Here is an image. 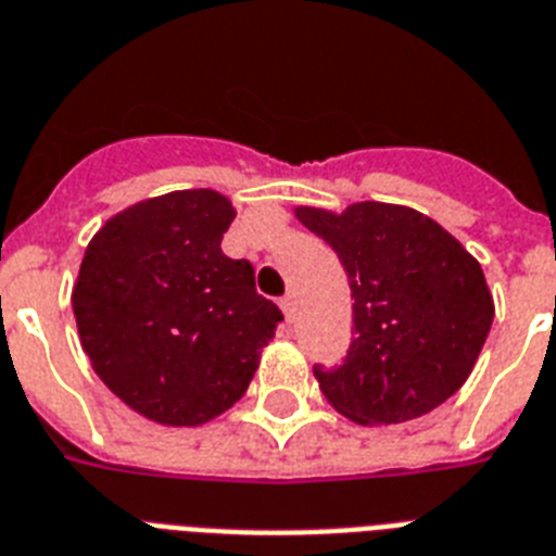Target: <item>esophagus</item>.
I'll return each mask as SVG.
<instances>
[{
  "label": "esophagus",
  "instance_id": "1",
  "mask_svg": "<svg viewBox=\"0 0 556 556\" xmlns=\"http://www.w3.org/2000/svg\"><path fill=\"white\" fill-rule=\"evenodd\" d=\"M279 308H282V314H286V319H288V323H291V319H293V296H291V293H288V296H282V300H279Z\"/></svg>",
  "mask_w": 556,
  "mask_h": 556
}]
</instances>
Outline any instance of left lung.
Instances as JSON below:
<instances>
[{
	"mask_svg": "<svg viewBox=\"0 0 556 556\" xmlns=\"http://www.w3.org/2000/svg\"><path fill=\"white\" fill-rule=\"evenodd\" d=\"M296 219L337 251L354 300L345 359L314 365L325 400L359 426H391L457 394L494 323L480 263L405 205L296 207Z\"/></svg>",
	"mask_w": 556,
	"mask_h": 556,
	"instance_id": "1",
	"label": "left lung"
}]
</instances>
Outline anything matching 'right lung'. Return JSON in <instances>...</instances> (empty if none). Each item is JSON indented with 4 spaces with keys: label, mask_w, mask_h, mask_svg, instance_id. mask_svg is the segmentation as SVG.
Instances as JSON below:
<instances>
[{
    "label": "right lung",
    "mask_w": 556,
    "mask_h": 556,
    "mask_svg": "<svg viewBox=\"0 0 556 556\" xmlns=\"http://www.w3.org/2000/svg\"><path fill=\"white\" fill-rule=\"evenodd\" d=\"M233 205L197 188L125 207L90 239L74 317L93 371L162 426H202L248 391L282 311L223 254Z\"/></svg>",
    "instance_id": "1"
}]
</instances>
